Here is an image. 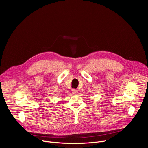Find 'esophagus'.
Masks as SVG:
<instances>
[{"label": "esophagus", "instance_id": "obj_1", "mask_svg": "<svg viewBox=\"0 0 148 148\" xmlns=\"http://www.w3.org/2000/svg\"><path fill=\"white\" fill-rule=\"evenodd\" d=\"M78 91L77 90H75V89H73V90H72V93L74 94V95H77V94H78Z\"/></svg>", "mask_w": 148, "mask_h": 148}]
</instances>
